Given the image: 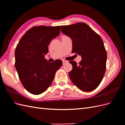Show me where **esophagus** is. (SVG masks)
<instances>
[{"instance_id": "34e87169", "label": "esophagus", "mask_w": 125, "mask_h": 125, "mask_svg": "<svg viewBox=\"0 0 125 125\" xmlns=\"http://www.w3.org/2000/svg\"><path fill=\"white\" fill-rule=\"evenodd\" d=\"M68 62L67 61V60H62V63H63V65H65V64H66V63H68Z\"/></svg>"}]
</instances>
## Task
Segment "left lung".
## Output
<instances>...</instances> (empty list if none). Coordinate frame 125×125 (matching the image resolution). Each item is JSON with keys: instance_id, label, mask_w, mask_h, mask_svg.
<instances>
[{"instance_id": "8db88e82", "label": "left lung", "mask_w": 125, "mask_h": 125, "mask_svg": "<svg viewBox=\"0 0 125 125\" xmlns=\"http://www.w3.org/2000/svg\"><path fill=\"white\" fill-rule=\"evenodd\" d=\"M62 32L73 41L72 52L81 55L77 64L69 62L73 69L69 73L71 81L83 91L95 90L103 80L106 70L107 52L101 36L84 23L60 26Z\"/></svg>"}]
</instances>
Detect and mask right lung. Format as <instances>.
I'll return each mask as SVG.
<instances>
[{
  "label": "right lung",
  "instance_id": "1",
  "mask_svg": "<svg viewBox=\"0 0 125 125\" xmlns=\"http://www.w3.org/2000/svg\"><path fill=\"white\" fill-rule=\"evenodd\" d=\"M60 26H34L22 37L15 50V67L24 88L30 93H43L53 81L61 60L47 62L48 45L60 34Z\"/></svg>",
  "mask_w": 125,
  "mask_h": 125
}]
</instances>
